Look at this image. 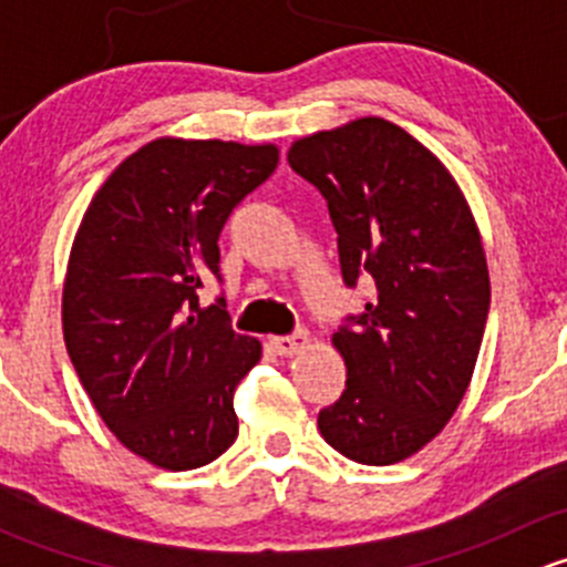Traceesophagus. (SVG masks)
Here are the masks:
<instances>
[{
	"instance_id": "1",
	"label": "esophagus",
	"mask_w": 567,
	"mask_h": 567,
	"mask_svg": "<svg viewBox=\"0 0 567 567\" xmlns=\"http://www.w3.org/2000/svg\"><path fill=\"white\" fill-rule=\"evenodd\" d=\"M307 346H310V331L307 329H299L296 334L288 337H271V348L279 357H293V353H299Z\"/></svg>"
}]
</instances>
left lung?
Here are the masks:
<instances>
[{"label": "left lung", "instance_id": "left-lung-1", "mask_svg": "<svg viewBox=\"0 0 567 567\" xmlns=\"http://www.w3.org/2000/svg\"><path fill=\"white\" fill-rule=\"evenodd\" d=\"M288 164L326 197L348 288L375 282L331 337L348 379L320 436L368 466L405 461L442 433L477 364L491 305L477 221L450 169L384 117L296 140Z\"/></svg>", "mask_w": 567, "mask_h": 567}]
</instances>
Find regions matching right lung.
<instances>
[{"instance_id": "right-lung-1", "label": "right lung", "mask_w": 567, "mask_h": 567, "mask_svg": "<svg viewBox=\"0 0 567 567\" xmlns=\"http://www.w3.org/2000/svg\"><path fill=\"white\" fill-rule=\"evenodd\" d=\"M277 162V145L162 136L106 177L73 238L68 357L117 442L158 468L205 466L238 436L233 392L262 348L197 290L219 277L227 216Z\"/></svg>"}]
</instances>
